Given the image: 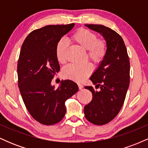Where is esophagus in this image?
I'll return each mask as SVG.
<instances>
[{
    "label": "esophagus",
    "mask_w": 148,
    "mask_h": 148,
    "mask_svg": "<svg viewBox=\"0 0 148 148\" xmlns=\"http://www.w3.org/2000/svg\"><path fill=\"white\" fill-rule=\"evenodd\" d=\"M78 86H79V89L80 90H81V89H82V88H83V85L82 84H79V83H78Z\"/></svg>",
    "instance_id": "obj_1"
}]
</instances>
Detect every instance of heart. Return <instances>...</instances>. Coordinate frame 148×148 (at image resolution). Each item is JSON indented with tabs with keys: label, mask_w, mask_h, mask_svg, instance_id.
<instances>
[{
	"label": "heart",
	"mask_w": 148,
	"mask_h": 148,
	"mask_svg": "<svg viewBox=\"0 0 148 148\" xmlns=\"http://www.w3.org/2000/svg\"><path fill=\"white\" fill-rule=\"evenodd\" d=\"M72 40L81 48L88 50V57L94 63H99L104 58L106 53V45L102 40H98L97 35L90 30L81 28L72 37ZM68 45L64 39H61L56 47V56L60 63L66 61ZM92 67L90 64L78 66L69 64L62 71V74L66 79L81 81L92 73Z\"/></svg>",
	"instance_id": "heart-1"
}]
</instances>
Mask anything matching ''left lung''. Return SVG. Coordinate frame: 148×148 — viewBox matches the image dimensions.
<instances>
[{"mask_svg": "<svg viewBox=\"0 0 148 148\" xmlns=\"http://www.w3.org/2000/svg\"><path fill=\"white\" fill-rule=\"evenodd\" d=\"M104 38L106 53L90 78L95 85L86 86L92 99L84 107V114L90 123L103 125L118 114L125 101L130 86V64L125 43L119 34L102 25L86 24Z\"/></svg>", "mask_w": 148, "mask_h": 148, "instance_id": "obj_1", "label": "left lung"}]
</instances>
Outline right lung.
<instances>
[{
	"label": "right lung",
	"instance_id": "obj_1",
	"mask_svg": "<svg viewBox=\"0 0 148 148\" xmlns=\"http://www.w3.org/2000/svg\"><path fill=\"white\" fill-rule=\"evenodd\" d=\"M74 26V23L46 25L31 32L21 46L17 64L18 88L27 110L42 125L61 121L66 113V100L79 90L71 80H62L57 89L51 85L60 71L56 47Z\"/></svg>",
	"mask_w": 148,
	"mask_h": 148
}]
</instances>
